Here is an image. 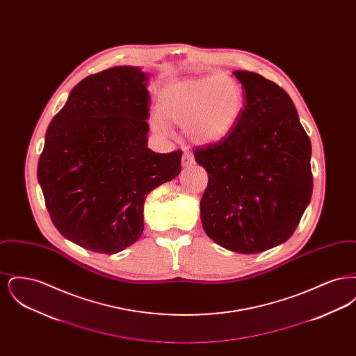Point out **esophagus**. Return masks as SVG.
<instances>
[{
    "mask_svg": "<svg viewBox=\"0 0 356 356\" xmlns=\"http://www.w3.org/2000/svg\"><path fill=\"white\" fill-rule=\"evenodd\" d=\"M192 164H195V159L189 152H184L183 154V165L184 167H191Z\"/></svg>",
    "mask_w": 356,
    "mask_h": 356,
    "instance_id": "obj_1",
    "label": "esophagus"
}]
</instances>
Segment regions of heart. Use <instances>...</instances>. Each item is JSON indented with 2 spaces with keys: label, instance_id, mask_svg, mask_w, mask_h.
I'll list each match as a JSON object with an SVG mask.
<instances>
[{
  "label": "heart",
  "instance_id": "1",
  "mask_svg": "<svg viewBox=\"0 0 356 356\" xmlns=\"http://www.w3.org/2000/svg\"><path fill=\"white\" fill-rule=\"evenodd\" d=\"M240 85L227 74L189 79L167 85L159 96L153 129L167 132L163 121L184 127L191 141L209 145L221 141L236 125L243 111Z\"/></svg>",
  "mask_w": 356,
  "mask_h": 356
}]
</instances>
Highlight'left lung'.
I'll list each match as a JSON object with an SVG mask.
<instances>
[{"label":"left lung","instance_id":"left-lung-1","mask_svg":"<svg viewBox=\"0 0 356 356\" xmlns=\"http://www.w3.org/2000/svg\"><path fill=\"white\" fill-rule=\"evenodd\" d=\"M234 74L245 99L236 125L193 151L208 172L200 218L222 248L257 254L287 241L309 204L311 141L284 89L254 72Z\"/></svg>","mask_w":356,"mask_h":356}]
</instances>
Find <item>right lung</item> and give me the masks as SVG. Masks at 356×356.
<instances>
[{"mask_svg": "<svg viewBox=\"0 0 356 356\" xmlns=\"http://www.w3.org/2000/svg\"><path fill=\"white\" fill-rule=\"evenodd\" d=\"M147 80L137 67L90 74L48 127L37 179L54 227L85 250L132 245L144 231L147 195L181 170V151L147 147Z\"/></svg>", "mask_w": 356, "mask_h": 356, "instance_id": "1", "label": "right lung"}]
</instances>
